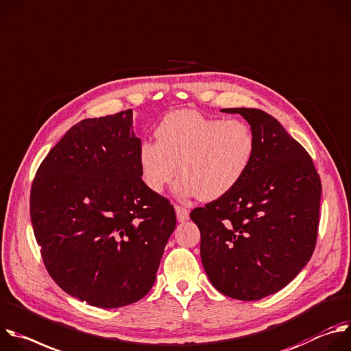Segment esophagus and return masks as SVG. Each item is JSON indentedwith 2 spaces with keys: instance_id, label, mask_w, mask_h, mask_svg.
<instances>
[{
  "instance_id": "obj_1",
  "label": "esophagus",
  "mask_w": 351,
  "mask_h": 351,
  "mask_svg": "<svg viewBox=\"0 0 351 351\" xmlns=\"http://www.w3.org/2000/svg\"><path fill=\"white\" fill-rule=\"evenodd\" d=\"M176 215H177V220L180 223H184L189 219V210L184 206H180V204H176Z\"/></svg>"
}]
</instances>
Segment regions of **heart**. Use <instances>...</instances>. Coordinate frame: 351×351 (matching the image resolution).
I'll return each mask as SVG.
<instances>
[{
    "instance_id": "heart-1",
    "label": "heart",
    "mask_w": 351,
    "mask_h": 351,
    "mask_svg": "<svg viewBox=\"0 0 351 351\" xmlns=\"http://www.w3.org/2000/svg\"><path fill=\"white\" fill-rule=\"evenodd\" d=\"M155 136L156 141L139 145L138 162L145 185L156 193L173 181L178 169L180 195L216 200L241 184L256 155V135L245 120L196 110L167 113Z\"/></svg>"
}]
</instances>
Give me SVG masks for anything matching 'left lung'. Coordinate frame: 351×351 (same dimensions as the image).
I'll return each instance as SVG.
<instances>
[{"mask_svg":"<svg viewBox=\"0 0 351 351\" xmlns=\"http://www.w3.org/2000/svg\"><path fill=\"white\" fill-rule=\"evenodd\" d=\"M256 135L254 160L241 184L196 207L200 257L212 285L238 300L285 288L308 263L319 226L321 178L307 151L260 109L231 108Z\"/></svg>","mask_w":351,"mask_h":351,"instance_id":"8db88e82","label":"left lung"}]
</instances>
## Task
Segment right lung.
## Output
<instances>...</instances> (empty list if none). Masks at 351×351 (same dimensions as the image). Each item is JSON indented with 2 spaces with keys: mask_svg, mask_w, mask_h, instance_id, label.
Listing matches in <instances>:
<instances>
[{
  "mask_svg": "<svg viewBox=\"0 0 351 351\" xmlns=\"http://www.w3.org/2000/svg\"><path fill=\"white\" fill-rule=\"evenodd\" d=\"M132 110L84 119L41 162L30 219L44 265L70 296L101 308L143 299L176 228L170 200L141 178Z\"/></svg>",
  "mask_w": 351,
  "mask_h": 351,
  "instance_id": "add662e5",
  "label": "right lung"
}]
</instances>
